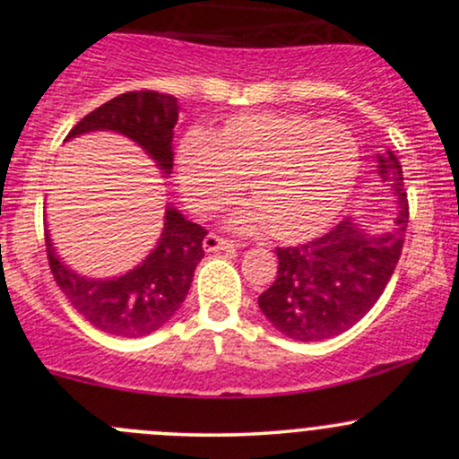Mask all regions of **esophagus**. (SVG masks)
<instances>
[{"mask_svg": "<svg viewBox=\"0 0 459 459\" xmlns=\"http://www.w3.org/2000/svg\"><path fill=\"white\" fill-rule=\"evenodd\" d=\"M203 246L207 252H220V250H235L239 244L233 239H226V237L218 235V233H209L207 237H204Z\"/></svg>", "mask_w": 459, "mask_h": 459, "instance_id": "obj_1", "label": "esophagus"}]
</instances>
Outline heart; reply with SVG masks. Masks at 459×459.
<instances>
[{"label":"heart","mask_w":459,"mask_h":459,"mask_svg":"<svg viewBox=\"0 0 459 459\" xmlns=\"http://www.w3.org/2000/svg\"><path fill=\"white\" fill-rule=\"evenodd\" d=\"M178 183L187 203L213 213L235 203L246 183L256 209L241 229L278 241L315 237L339 215L360 170L351 131L299 112L237 114L204 138L189 134L178 149Z\"/></svg>","instance_id":"b5f03b06"}]
</instances>
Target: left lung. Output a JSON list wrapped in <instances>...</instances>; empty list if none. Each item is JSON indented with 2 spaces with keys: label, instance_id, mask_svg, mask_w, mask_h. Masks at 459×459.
Instances as JSON below:
<instances>
[{
  "label": "left lung",
  "instance_id": "obj_1",
  "mask_svg": "<svg viewBox=\"0 0 459 459\" xmlns=\"http://www.w3.org/2000/svg\"><path fill=\"white\" fill-rule=\"evenodd\" d=\"M380 175L393 181L402 213L393 233L367 237L350 220L302 246L276 247L278 272L259 307L278 332L296 341H324L356 325L391 281L403 250L410 207L397 157H380Z\"/></svg>",
  "mask_w": 459,
  "mask_h": 459
}]
</instances>
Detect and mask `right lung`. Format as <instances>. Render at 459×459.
<instances>
[{
	"mask_svg": "<svg viewBox=\"0 0 459 459\" xmlns=\"http://www.w3.org/2000/svg\"><path fill=\"white\" fill-rule=\"evenodd\" d=\"M177 120V97L157 91H134L118 94L83 116L68 131L66 140L88 131H116L138 142L163 172H170ZM204 226L189 222L170 207L155 250L135 270L112 281H91L68 270L57 259L47 233L45 246L54 281L71 307L97 330L138 339L160 330L181 308L192 287L194 270L204 256Z\"/></svg>",
	"mask_w": 459,
	"mask_h": 459,
	"instance_id": "right-lung-1",
	"label": "right lung"
}]
</instances>
